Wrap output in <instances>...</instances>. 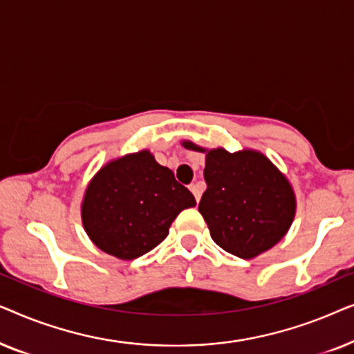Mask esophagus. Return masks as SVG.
Instances as JSON below:
<instances>
[{
  "instance_id": "34e87169",
  "label": "esophagus",
  "mask_w": 354,
  "mask_h": 354,
  "mask_svg": "<svg viewBox=\"0 0 354 354\" xmlns=\"http://www.w3.org/2000/svg\"><path fill=\"white\" fill-rule=\"evenodd\" d=\"M190 192L193 193V196H195V200L200 201V198H201V187L198 185V183H192Z\"/></svg>"
}]
</instances>
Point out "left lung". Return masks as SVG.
Instances as JSON below:
<instances>
[{
    "mask_svg": "<svg viewBox=\"0 0 354 354\" xmlns=\"http://www.w3.org/2000/svg\"><path fill=\"white\" fill-rule=\"evenodd\" d=\"M185 148H198L185 142ZM206 192L198 211L211 239L239 258H254L283 239L293 222L295 195L283 174L258 151L211 149L205 166Z\"/></svg>",
    "mask_w": 354,
    "mask_h": 354,
    "instance_id": "1",
    "label": "left lung"
}]
</instances>
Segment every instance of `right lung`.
I'll return each instance as SVG.
<instances>
[{
  "mask_svg": "<svg viewBox=\"0 0 354 354\" xmlns=\"http://www.w3.org/2000/svg\"><path fill=\"white\" fill-rule=\"evenodd\" d=\"M195 198L149 151L106 164L85 192L82 221L91 241L119 259H135L161 243L178 212Z\"/></svg>",
  "mask_w": 354,
  "mask_h": 354,
  "instance_id": "add662e5",
  "label": "right lung"
}]
</instances>
